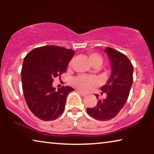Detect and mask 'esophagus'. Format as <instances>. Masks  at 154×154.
<instances>
[{
	"mask_svg": "<svg viewBox=\"0 0 154 154\" xmlns=\"http://www.w3.org/2000/svg\"><path fill=\"white\" fill-rule=\"evenodd\" d=\"M78 92H79V93L81 94V96H83V97H85V96H86V93H85V92H83V91H81V90H78Z\"/></svg>",
	"mask_w": 154,
	"mask_h": 154,
	"instance_id": "esophagus-1",
	"label": "esophagus"
}]
</instances>
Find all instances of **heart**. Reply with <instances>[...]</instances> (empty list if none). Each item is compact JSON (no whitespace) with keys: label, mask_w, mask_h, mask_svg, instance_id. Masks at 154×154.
Returning a JSON list of instances; mask_svg holds the SVG:
<instances>
[{"label":"heart","mask_w":154,"mask_h":154,"mask_svg":"<svg viewBox=\"0 0 154 154\" xmlns=\"http://www.w3.org/2000/svg\"><path fill=\"white\" fill-rule=\"evenodd\" d=\"M90 63L93 66H100L102 63V57L99 54L90 53L88 55ZM71 66V63H70ZM72 83L75 87L82 90H89L91 86L97 83L95 78L92 76H88L85 75H80L72 80Z\"/></svg>","instance_id":"b5f03b06"}]
</instances>
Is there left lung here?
I'll return each instance as SVG.
<instances>
[{"instance_id": "obj_1", "label": "left lung", "mask_w": 154, "mask_h": 154, "mask_svg": "<svg viewBox=\"0 0 154 154\" xmlns=\"http://www.w3.org/2000/svg\"><path fill=\"white\" fill-rule=\"evenodd\" d=\"M111 64V75L106 85L101 88L106 98L98 100L93 108H88V115L98 121L114 118L127 101L133 83V66L127 56L111 48L104 50ZM98 98V95H96Z\"/></svg>"}]
</instances>
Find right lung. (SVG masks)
Here are the masks:
<instances>
[{
    "label": "right lung",
    "instance_id": "1",
    "mask_svg": "<svg viewBox=\"0 0 154 154\" xmlns=\"http://www.w3.org/2000/svg\"><path fill=\"white\" fill-rule=\"evenodd\" d=\"M74 50L47 45L36 48L26 54L23 62L22 90L30 111L39 119L55 120L63 113L66 97L73 89L52 87L54 78L66 72Z\"/></svg>",
    "mask_w": 154,
    "mask_h": 154
}]
</instances>
